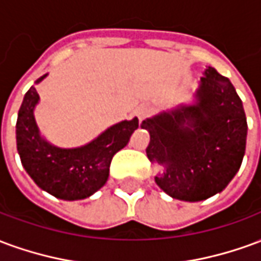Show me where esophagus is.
<instances>
[{"label": "esophagus", "mask_w": 261, "mask_h": 261, "mask_svg": "<svg viewBox=\"0 0 261 261\" xmlns=\"http://www.w3.org/2000/svg\"><path fill=\"white\" fill-rule=\"evenodd\" d=\"M149 112H151V108H149L148 105H145V103H144V105H140V106L136 109L137 117H138L140 120L145 119Z\"/></svg>", "instance_id": "obj_1"}]
</instances>
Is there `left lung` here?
<instances>
[{
	"label": "left lung",
	"instance_id": "1",
	"mask_svg": "<svg viewBox=\"0 0 261 261\" xmlns=\"http://www.w3.org/2000/svg\"><path fill=\"white\" fill-rule=\"evenodd\" d=\"M147 156L161 166L155 183L181 201L207 200L224 190L241 168L247 121L228 78L207 67L192 103H180L142 121Z\"/></svg>",
	"mask_w": 261,
	"mask_h": 261
}]
</instances>
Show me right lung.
I'll list each match as a JSON object with an SVG mask.
<instances>
[{"instance_id":"right-lung-1","label":"right lung","mask_w":261,"mask_h":261,"mask_svg":"<svg viewBox=\"0 0 261 261\" xmlns=\"http://www.w3.org/2000/svg\"><path fill=\"white\" fill-rule=\"evenodd\" d=\"M46 76H40L35 85ZM35 85L25 93L16 120V148L22 166L37 186L51 196L67 201L88 198L108 181L112 158L128 144L138 128V119L110 125L85 145L57 147L37 127L35 109L40 96Z\"/></svg>"}]
</instances>
